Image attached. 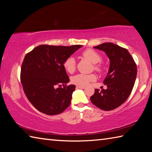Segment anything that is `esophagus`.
<instances>
[{
	"mask_svg": "<svg viewBox=\"0 0 152 152\" xmlns=\"http://www.w3.org/2000/svg\"><path fill=\"white\" fill-rule=\"evenodd\" d=\"M76 88H80V89H84V88H85V86H76Z\"/></svg>",
	"mask_w": 152,
	"mask_h": 152,
	"instance_id": "1",
	"label": "esophagus"
}]
</instances>
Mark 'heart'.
I'll list each match as a JSON object with an SVG mask.
<instances>
[{
	"label": "heart",
	"instance_id": "b5f03b06",
	"mask_svg": "<svg viewBox=\"0 0 152 152\" xmlns=\"http://www.w3.org/2000/svg\"><path fill=\"white\" fill-rule=\"evenodd\" d=\"M82 56L84 58L86 59L94 64V70L98 72L102 70V65L99 64L102 60L101 56L96 51L91 49H88L82 53ZM63 66L64 70L67 72L72 74L76 70V61L73 57H68L64 60L63 63ZM96 79V76L94 74H78L75 76H73L71 78V82L76 85L78 86H86L90 82L95 81Z\"/></svg>",
	"mask_w": 152,
	"mask_h": 152
}]
</instances>
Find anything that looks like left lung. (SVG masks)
<instances>
[{"mask_svg":"<svg viewBox=\"0 0 152 152\" xmlns=\"http://www.w3.org/2000/svg\"><path fill=\"white\" fill-rule=\"evenodd\" d=\"M103 51L110 60L109 72L103 83L106 90H94L91 102L103 110H111L126 101L134 86L137 76V66L127 49L113 43L95 46Z\"/></svg>","mask_w":152,"mask_h":152,"instance_id":"left-lung-1","label":"left lung"}]
</instances>
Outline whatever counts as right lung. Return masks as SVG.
<instances>
[{"label":"right lung","mask_w":152,"mask_h":152,"mask_svg":"<svg viewBox=\"0 0 152 152\" xmlns=\"http://www.w3.org/2000/svg\"><path fill=\"white\" fill-rule=\"evenodd\" d=\"M81 47L40 45L25 55L20 82L28 100L39 111L58 115L70 104L76 86L67 85L70 79L63 63Z\"/></svg>","instance_id":"right-lung-1"}]
</instances>
